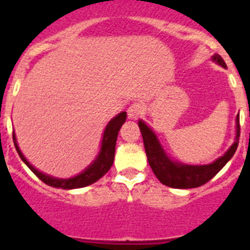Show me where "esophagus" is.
I'll return each instance as SVG.
<instances>
[{"instance_id":"obj_1","label":"esophagus","mask_w":250,"mask_h":250,"mask_svg":"<svg viewBox=\"0 0 250 250\" xmlns=\"http://www.w3.org/2000/svg\"><path fill=\"white\" fill-rule=\"evenodd\" d=\"M145 106L144 104L141 103H134L129 106L127 109V115H129L130 119H138L139 116L144 114Z\"/></svg>"}]
</instances>
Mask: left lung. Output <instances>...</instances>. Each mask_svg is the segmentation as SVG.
<instances>
[{
    "label": "left lung",
    "instance_id": "1",
    "mask_svg": "<svg viewBox=\"0 0 250 250\" xmlns=\"http://www.w3.org/2000/svg\"><path fill=\"white\" fill-rule=\"evenodd\" d=\"M214 61L225 67L224 60L219 55H214ZM139 127H140L143 141H144L145 152H146L147 161L152 171L161 184L167 185L175 189H190V188H198L204 185L210 179H213L216 174L219 173L227 163L234 155L239 144L240 136V126H239V115L237 116V138L230 149L225 152L222 158L215 160L213 164L209 165H184L179 164L175 161H171L167 156L164 150L161 149L159 141L156 140V136L154 132L145 125L143 121H139Z\"/></svg>",
    "mask_w": 250,
    "mask_h": 250
}]
</instances>
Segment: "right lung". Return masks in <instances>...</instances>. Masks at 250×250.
<instances>
[{
    "mask_svg": "<svg viewBox=\"0 0 250 250\" xmlns=\"http://www.w3.org/2000/svg\"><path fill=\"white\" fill-rule=\"evenodd\" d=\"M126 120V112L123 111L115 116L106 126L105 131H104L103 143H101V150L96 160L90 165L83 173L79 174L77 176L71 179H55L52 176L45 175V174L40 173L39 170L35 169L32 165L26 160V158L22 155V152L20 151L19 145L16 143V136L12 134L13 143H15V147H16L17 152H19L20 158L22 161L27 165L31 169V171L37 176V178L43 182L45 184L50 185L54 188H61V189H76V188H83L87 187L90 184H94L95 182H98L99 179L103 178L111 167L112 163H114L115 156V145H116V139H118V134L120 131V127L123 126V124Z\"/></svg>",
    "mask_w": 250,
    "mask_h": 250,
    "instance_id": "add662e5",
    "label": "right lung"
}]
</instances>
